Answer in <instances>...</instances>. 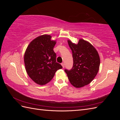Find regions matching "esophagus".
Returning a JSON list of instances; mask_svg holds the SVG:
<instances>
[{
  "mask_svg": "<svg viewBox=\"0 0 120 120\" xmlns=\"http://www.w3.org/2000/svg\"><path fill=\"white\" fill-rule=\"evenodd\" d=\"M61 66H63V68H64V63H61Z\"/></svg>",
  "mask_w": 120,
  "mask_h": 120,
  "instance_id": "esophagus-1",
  "label": "esophagus"
}]
</instances>
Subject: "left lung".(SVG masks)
<instances>
[{"mask_svg":"<svg viewBox=\"0 0 120 120\" xmlns=\"http://www.w3.org/2000/svg\"><path fill=\"white\" fill-rule=\"evenodd\" d=\"M73 57L71 70L64 71L71 84L81 88L89 84L95 78L99 70L100 59L95 48L89 42L79 39L77 45L68 41Z\"/></svg>","mask_w":120,"mask_h":120,"instance_id":"8db88e82","label":"left lung"}]
</instances>
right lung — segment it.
Returning a JSON list of instances; mask_svg holds the SVG:
<instances>
[{
  "label": "right lung",
  "instance_id": "1",
  "mask_svg": "<svg viewBox=\"0 0 120 120\" xmlns=\"http://www.w3.org/2000/svg\"><path fill=\"white\" fill-rule=\"evenodd\" d=\"M56 41H51V36L42 35L34 39L25 51L24 60L28 75L40 85L48 83L56 72L63 68L56 63V54L53 51Z\"/></svg>",
  "mask_w": 120,
  "mask_h": 120
}]
</instances>
